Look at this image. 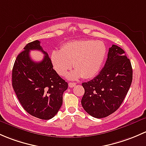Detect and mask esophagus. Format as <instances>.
Here are the masks:
<instances>
[{"mask_svg": "<svg viewBox=\"0 0 146 146\" xmlns=\"http://www.w3.org/2000/svg\"><path fill=\"white\" fill-rule=\"evenodd\" d=\"M76 83H75V82H70L69 83V87L70 88H73V87H74L75 86H76Z\"/></svg>", "mask_w": 146, "mask_h": 146, "instance_id": "esophagus-1", "label": "esophagus"}]
</instances>
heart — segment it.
<instances>
[{
	"mask_svg": "<svg viewBox=\"0 0 146 146\" xmlns=\"http://www.w3.org/2000/svg\"><path fill=\"white\" fill-rule=\"evenodd\" d=\"M107 48L100 40H77L65 43L60 51H53L51 61L58 74L63 76L71 68L74 70L69 74L70 79L79 77L89 79L96 76L104 62Z\"/></svg>",
	"mask_w": 146,
	"mask_h": 146,
	"instance_id": "b5f03b06",
	"label": "heart"
}]
</instances>
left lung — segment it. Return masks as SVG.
Instances as JSON below:
<instances>
[{
  "label": "left lung",
  "instance_id": "1",
  "mask_svg": "<svg viewBox=\"0 0 146 146\" xmlns=\"http://www.w3.org/2000/svg\"><path fill=\"white\" fill-rule=\"evenodd\" d=\"M133 77L131 64L123 49L116 45L109 48L103 70L92 80L82 84L84 110L96 118L115 112L122 103Z\"/></svg>",
  "mask_w": 146,
  "mask_h": 146
}]
</instances>
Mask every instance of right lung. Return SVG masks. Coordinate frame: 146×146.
<instances>
[{"label":"right lung","mask_w":146,"mask_h":146,"mask_svg":"<svg viewBox=\"0 0 146 146\" xmlns=\"http://www.w3.org/2000/svg\"><path fill=\"white\" fill-rule=\"evenodd\" d=\"M17 55L12 74L13 87L19 103L32 116L50 119L59 111L62 95L68 84L53 70L50 58L36 40L29 43ZM31 50H40L45 55L43 61L31 59Z\"/></svg>","instance_id":"obj_1"}]
</instances>
